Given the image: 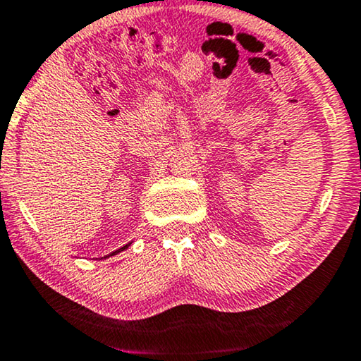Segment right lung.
I'll return each mask as SVG.
<instances>
[{
    "label": "right lung",
    "instance_id": "obj_1",
    "mask_svg": "<svg viewBox=\"0 0 361 361\" xmlns=\"http://www.w3.org/2000/svg\"><path fill=\"white\" fill-rule=\"evenodd\" d=\"M130 245H131V243H128V245H125V246H121V248H120V250L113 251V253H111V255H108V256H103V258H110V256H113V255H118V253H121V251H123V250H126V248H128V246H130ZM103 258H102V259H103ZM98 259H100V258H98Z\"/></svg>",
    "mask_w": 361,
    "mask_h": 361
}]
</instances>
